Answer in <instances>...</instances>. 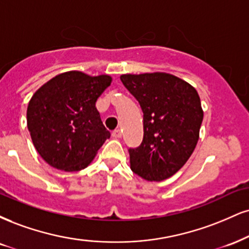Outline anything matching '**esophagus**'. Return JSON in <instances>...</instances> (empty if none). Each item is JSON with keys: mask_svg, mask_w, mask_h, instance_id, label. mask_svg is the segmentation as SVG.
Returning a JSON list of instances; mask_svg holds the SVG:
<instances>
[{"mask_svg": "<svg viewBox=\"0 0 249 249\" xmlns=\"http://www.w3.org/2000/svg\"><path fill=\"white\" fill-rule=\"evenodd\" d=\"M112 137L116 138V139H118V138L122 137V130L121 128H117V130H115L112 132Z\"/></svg>", "mask_w": 249, "mask_h": 249, "instance_id": "34e87169", "label": "esophagus"}]
</instances>
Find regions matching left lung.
Masks as SVG:
<instances>
[{"instance_id": "8db88e82", "label": "left lung", "mask_w": 249, "mask_h": 249, "mask_svg": "<svg viewBox=\"0 0 249 249\" xmlns=\"http://www.w3.org/2000/svg\"><path fill=\"white\" fill-rule=\"evenodd\" d=\"M143 113V138L128 148L131 169L147 181H163L178 172L199 138L203 110L193 86L167 73L121 76Z\"/></svg>"}]
</instances>
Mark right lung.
<instances>
[{
    "mask_svg": "<svg viewBox=\"0 0 249 249\" xmlns=\"http://www.w3.org/2000/svg\"><path fill=\"white\" fill-rule=\"evenodd\" d=\"M110 83L109 75L66 71L32 96L26 111L30 136L40 157L53 168H86L109 139L95 104Z\"/></svg>",
    "mask_w": 249,
    "mask_h": 249,
    "instance_id": "obj_1",
    "label": "right lung"
}]
</instances>
